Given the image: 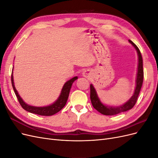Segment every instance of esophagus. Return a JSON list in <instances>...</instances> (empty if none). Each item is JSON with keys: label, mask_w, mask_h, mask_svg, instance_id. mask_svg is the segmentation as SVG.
<instances>
[{"label": "esophagus", "mask_w": 158, "mask_h": 158, "mask_svg": "<svg viewBox=\"0 0 158 158\" xmlns=\"http://www.w3.org/2000/svg\"><path fill=\"white\" fill-rule=\"evenodd\" d=\"M82 75L85 78H89L91 76V72L89 70H85L82 73Z\"/></svg>", "instance_id": "34e87169"}]
</instances>
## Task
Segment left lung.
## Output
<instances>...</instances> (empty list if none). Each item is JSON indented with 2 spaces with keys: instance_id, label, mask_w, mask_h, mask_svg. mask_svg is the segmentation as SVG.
<instances>
[{
  "instance_id": "8db88e82",
  "label": "left lung",
  "mask_w": 158,
  "mask_h": 158,
  "mask_svg": "<svg viewBox=\"0 0 158 158\" xmlns=\"http://www.w3.org/2000/svg\"><path fill=\"white\" fill-rule=\"evenodd\" d=\"M128 41L134 46L135 49L137 51L138 56V70H137V75L136 79V88L135 89L132 96L129 99L128 101L118 107H113V106H108L106 105L103 104L99 98L98 96L96 90L94 88L92 84H90V99L91 102L93 107L99 111L100 113H102L105 115H114L122 112H125L128 111V110L131 109L136 103L138 95L140 92V89L143 83V78H144V70H143V60L142 57L140 53V51L138 47L134 44V43L128 40Z\"/></svg>"
}]
</instances>
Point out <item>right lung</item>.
Listing matches in <instances>:
<instances>
[{
  "label": "right lung",
  "mask_w": 158,
  "mask_h": 158,
  "mask_svg": "<svg viewBox=\"0 0 158 158\" xmlns=\"http://www.w3.org/2000/svg\"><path fill=\"white\" fill-rule=\"evenodd\" d=\"M77 79H78L77 76H75V77L67 81V82L64 84L59 98L57 99V100H56V102H55L52 104L50 105V106H45V107H35V106H30V105H27L23 101V99L20 98V96L19 95L17 92V90L16 89L15 85H14L12 73L11 76L12 85L14 91V93H15L18 102L21 105L22 108L30 113L40 114V115H43V116L52 115V114H54L60 111V110L64 107V106L66 103V102H67V99L69 98V95L70 88L72 87V85H73L74 81Z\"/></svg>",
  "instance_id": "right-lung-1"
}]
</instances>
